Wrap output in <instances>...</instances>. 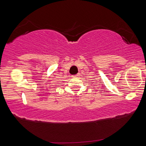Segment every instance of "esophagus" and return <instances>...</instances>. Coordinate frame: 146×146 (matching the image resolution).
Returning <instances> with one entry per match:
<instances>
[{"label":"esophagus","mask_w":146,"mask_h":146,"mask_svg":"<svg viewBox=\"0 0 146 146\" xmlns=\"http://www.w3.org/2000/svg\"><path fill=\"white\" fill-rule=\"evenodd\" d=\"M79 75H80V74L78 73V74H76V75H75V76H75V77H77V76H79Z\"/></svg>","instance_id":"34e87169"}]
</instances>
